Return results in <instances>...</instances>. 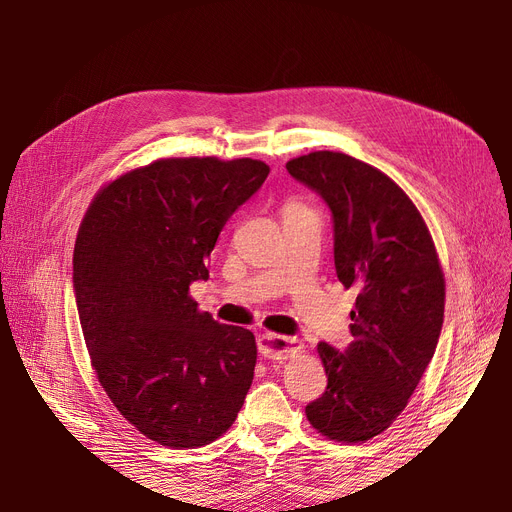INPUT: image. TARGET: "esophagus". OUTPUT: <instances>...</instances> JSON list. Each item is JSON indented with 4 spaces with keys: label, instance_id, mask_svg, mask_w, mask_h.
<instances>
[{
    "label": "esophagus",
    "instance_id": "obj_1",
    "mask_svg": "<svg viewBox=\"0 0 512 512\" xmlns=\"http://www.w3.org/2000/svg\"><path fill=\"white\" fill-rule=\"evenodd\" d=\"M257 346H259V353L265 359H272V361H284L303 348V344L297 338L278 336V334H261L257 338Z\"/></svg>",
    "mask_w": 512,
    "mask_h": 512
}]
</instances>
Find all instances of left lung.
Wrapping results in <instances>:
<instances>
[{
    "label": "left lung",
    "instance_id": "obj_1",
    "mask_svg": "<svg viewBox=\"0 0 512 512\" xmlns=\"http://www.w3.org/2000/svg\"><path fill=\"white\" fill-rule=\"evenodd\" d=\"M332 211L334 265L357 292L353 342H319L326 392L305 407L321 436L365 442L407 407L444 324V274L434 240L402 188L351 155L315 151L286 164Z\"/></svg>",
    "mask_w": 512,
    "mask_h": 512
}]
</instances>
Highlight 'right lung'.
Masks as SVG:
<instances>
[{
  "label": "right lung",
  "instance_id": "add662e5",
  "mask_svg": "<svg viewBox=\"0 0 512 512\" xmlns=\"http://www.w3.org/2000/svg\"><path fill=\"white\" fill-rule=\"evenodd\" d=\"M270 168L176 157L132 170L93 199L74 245V297L97 380L149 440L197 448L234 423L257 363L253 332L218 324L188 288L230 215Z\"/></svg>",
  "mask_w": 512,
  "mask_h": 512
}]
</instances>
